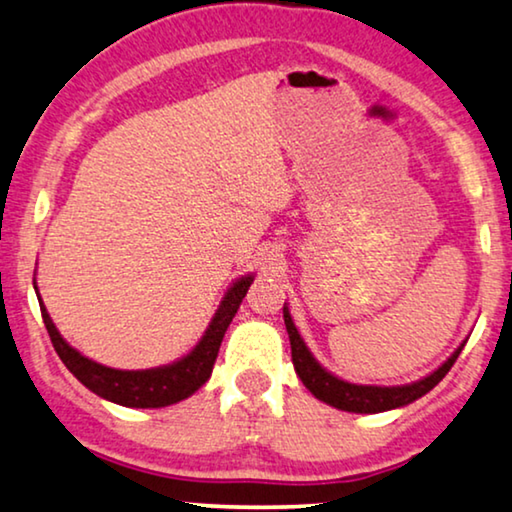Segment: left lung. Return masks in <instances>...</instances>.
<instances>
[{
	"instance_id": "8db88e82",
	"label": "left lung",
	"mask_w": 512,
	"mask_h": 512,
	"mask_svg": "<svg viewBox=\"0 0 512 512\" xmlns=\"http://www.w3.org/2000/svg\"><path fill=\"white\" fill-rule=\"evenodd\" d=\"M283 318H285L287 334H290L292 364H294V371H297V376L301 378V383L311 390V394H315V399L325 401L338 410H348V413H383V410L406 406V403H413L415 399L424 397V394L434 390V387L441 383L445 373L452 369V364L457 362L459 352L464 348V345H459L455 355H452L448 362L438 366L431 376L417 380V383L401 385V387L352 385V383H345L341 378L331 376L329 371H325L318 362H315L313 355L306 348V343L301 341L287 306L283 308Z\"/></svg>"
}]
</instances>
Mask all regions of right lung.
Segmentation results:
<instances>
[{
    "mask_svg": "<svg viewBox=\"0 0 512 512\" xmlns=\"http://www.w3.org/2000/svg\"><path fill=\"white\" fill-rule=\"evenodd\" d=\"M250 283H253V276H246L241 278L239 283H234V287H229L218 313H215L211 327L206 329L204 338H201L199 345L190 352V355L183 357L181 362L148 371H118L83 357L81 352L71 348V345L60 336V331L55 329L43 301H39V306L43 325L48 329V336L50 341H53L55 352L60 355L64 366H67L90 392L127 408H162L187 399L211 378L222 336H225L229 322H232L236 311H239Z\"/></svg>",
    "mask_w": 512,
    "mask_h": 512,
    "instance_id": "1",
    "label": "right lung"
}]
</instances>
